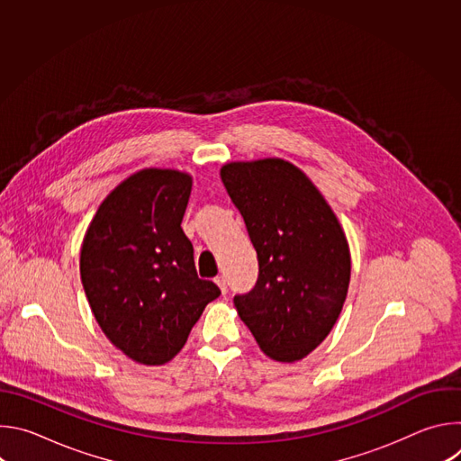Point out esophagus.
<instances>
[{
	"label": "esophagus",
	"mask_w": 461,
	"mask_h": 461,
	"mask_svg": "<svg viewBox=\"0 0 461 461\" xmlns=\"http://www.w3.org/2000/svg\"><path fill=\"white\" fill-rule=\"evenodd\" d=\"M215 283H217V286L221 288V292H222V294H226V292H228V286H226V279H224L222 276L215 277Z\"/></svg>",
	"instance_id": "obj_1"
}]
</instances>
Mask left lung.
Here are the masks:
<instances>
[{
	"label": "left lung",
	"instance_id": "left-lung-1",
	"mask_svg": "<svg viewBox=\"0 0 461 461\" xmlns=\"http://www.w3.org/2000/svg\"><path fill=\"white\" fill-rule=\"evenodd\" d=\"M221 178L257 251L258 279L239 317L276 361H299L330 334L347 299L350 249L312 180L281 158L231 162Z\"/></svg>",
	"mask_w": 461,
	"mask_h": 461
}]
</instances>
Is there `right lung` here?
<instances>
[{
	"label": "right lung",
	"mask_w": 461,
	"mask_h": 461,
	"mask_svg": "<svg viewBox=\"0 0 461 461\" xmlns=\"http://www.w3.org/2000/svg\"><path fill=\"white\" fill-rule=\"evenodd\" d=\"M191 176L142 169L100 204L84 237L82 285L107 339L142 365H164L185 345L208 303L221 295L199 279L182 231Z\"/></svg>",
	"instance_id": "obj_1"
}]
</instances>
